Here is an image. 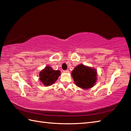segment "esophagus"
I'll return each instance as SVG.
<instances>
[{
	"mask_svg": "<svg viewBox=\"0 0 131 131\" xmlns=\"http://www.w3.org/2000/svg\"><path fill=\"white\" fill-rule=\"evenodd\" d=\"M63 72H64V73H69V70H63Z\"/></svg>",
	"mask_w": 131,
	"mask_h": 131,
	"instance_id": "1",
	"label": "esophagus"
}]
</instances>
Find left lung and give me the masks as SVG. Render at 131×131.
<instances>
[{"instance_id":"left-lung-1","label":"left lung","mask_w":131,"mask_h":131,"mask_svg":"<svg viewBox=\"0 0 131 131\" xmlns=\"http://www.w3.org/2000/svg\"><path fill=\"white\" fill-rule=\"evenodd\" d=\"M95 69L80 64L72 71L71 75L77 86L83 89L93 87L97 80Z\"/></svg>"}]
</instances>
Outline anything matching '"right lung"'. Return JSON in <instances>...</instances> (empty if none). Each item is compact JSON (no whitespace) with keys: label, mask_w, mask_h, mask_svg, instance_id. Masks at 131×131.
<instances>
[{"label":"right lung","mask_w":131,"mask_h":131,"mask_svg":"<svg viewBox=\"0 0 131 131\" xmlns=\"http://www.w3.org/2000/svg\"><path fill=\"white\" fill-rule=\"evenodd\" d=\"M60 70H54L51 66H47L39 73V79L45 86L51 85L56 81L60 75Z\"/></svg>","instance_id":"add662e5"}]
</instances>
